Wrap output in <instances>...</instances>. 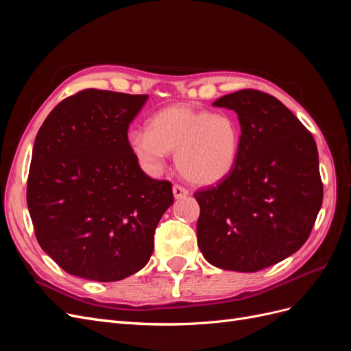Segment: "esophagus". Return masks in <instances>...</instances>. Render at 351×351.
<instances>
[{
    "instance_id": "1",
    "label": "esophagus",
    "mask_w": 351,
    "mask_h": 351,
    "mask_svg": "<svg viewBox=\"0 0 351 351\" xmlns=\"http://www.w3.org/2000/svg\"><path fill=\"white\" fill-rule=\"evenodd\" d=\"M173 195L176 199H180V197H186L189 195V190L184 189L183 186L180 184H174L173 186Z\"/></svg>"
}]
</instances>
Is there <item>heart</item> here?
I'll return each instance as SVG.
<instances>
[{"mask_svg": "<svg viewBox=\"0 0 351 351\" xmlns=\"http://www.w3.org/2000/svg\"><path fill=\"white\" fill-rule=\"evenodd\" d=\"M127 146L147 174H161L168 154L176 152L177 169L187 182L210 186L234 168L240 129L230 115L171 105L156 111L147 129L127 133Z\"/></svg>", "mask_w": 351, "mask_h": 351, "instance_id": "obj_1", "label": "heart"}]
</instances>
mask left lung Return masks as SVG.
Returning <instances> with one entry per match:
<instances>
[{
	"instance_id": "8db88e82",
	"label": "left lung",
	"mask_w": 351,
	"mask_h": 351,
	"mask_svg": "<svg viewBox=\"0 0 351 351\" xmlns=\"http://www.w3.org/2000/svg\"><path fill=\"white\" fill-rule=\"evenodd\" d=\"M212 105L239 115L240 151L221 183L193 195L197 244L217 268L256 272L289 258L311 234L324 197L317 147L272 95L243 89Z\"/></svg>"
}]
</instances>
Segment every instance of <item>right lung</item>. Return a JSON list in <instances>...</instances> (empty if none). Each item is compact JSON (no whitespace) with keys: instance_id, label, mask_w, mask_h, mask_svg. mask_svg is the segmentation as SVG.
<instances>
[{"instance_id":"1","label":"right lung","mask_w":351,"mask_h":351,"mask_svg":"<svg viewBox=\"0 0 351 351\" xmlns=\"http://www.w3.org/2000/svg\"><path fill=\"white\" fill-rule=\"evenodd\" d=\"M147 95L86 89L61 101L36 134L27 208L36 240L66 272L99 282L141 271L173 205V186L146 176L127 130Z\"/></svg>"}]
</instances>
